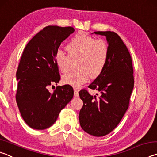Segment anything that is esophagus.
I'll return each mask as SVG.
<instances>
[{
    "label": "esophagus",
    "instance_id": "1",
    "mask_svg": "<svg viewBox=\"0 0 157 157\" xmlns=\"http://www.w3.org/2000/svg\"><path fill=\"white\" fill-rule=\"evenodd\" d=\"M74 96L75 97L79 96V91H78V89L76 88L74 89Z\"/></svg>",
    "mask_w": 157,
    "mask_h": 157
}]
</instances>
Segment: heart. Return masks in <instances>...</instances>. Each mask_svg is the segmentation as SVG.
Listing matches in <instances>:
<instances>
[{
    "mask_svg": "<svg viewBox=\"0 0 157 157\" xmlns=\"http://www.w3.org/2000/svg\"><path fill=\"white\" fill-rule=\"evenodd\" d=\"M68 55L58 49L55 55V62L62 73L70 69L71 60L78 59V70L63 76L65 83L78 87L88 80L89 77L97 78L104 70L109 58L108 44L103 39H95L86 34L79 33L66 46Z\"/></svg>",
    "mask_w": 157,
    "mask_h": 157,
    "instance_id": "1",
    "label": "heart"
}]
</instances>
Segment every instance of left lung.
<instances>
[{
  "mask_svg": "<svg viewBox=\"0 0 157 157\" xmlns=\"http://www.w3.org/2000/svg\"><path fill=\"white\" fill-rule=\"evenodd\" d=\"M94 33L107 38L109 58L102 73L88 86L100 92V97L91 95L84 89L79 93L84 103L79 118L84 132L100 137L112 132L123 118L129 107L134 79L132 57L121 37L111 31Z\"/></svg>",
  "mask_w": 157,
  "mask_h": 157,
  "instance_id": "8db88e82",
  "label": "left lung"
}]
</instances>
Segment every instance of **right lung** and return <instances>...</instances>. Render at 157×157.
I'll return each mask as SVG.
<instances>
[{
	"instance_id": "1",
	"label": "right lung",
	"mask_w": 157,
	"mask_h": 157,
	"mask_svg": "<svg viewBox=\"0 0 157 157\" xmlns=\"http://www.w3.org/2000/svg\"><path fill=\"white\" fill-rule=\"evenodd\" d=\"M75 31L72 27L49 25L39 32L26 45L17 71L18 81L16 100L25 123L34 129H45L72 100V86H58L60 80L55 55L61 43Z\"/></svg>"
}]
</instances>
